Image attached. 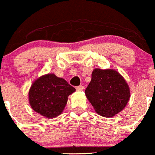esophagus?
I'll use <instances>...</instances> for the list:
<instances>
[{
  "mask_svg": "<svg viewBox=\"0 0 155 155\" xmlns=\"http://www.w3.org/2000/svg\"><path fill=\"white\" fill-rule=\"evenodd\" d=\"M83 89H84V87L82 86V85H80V86H78L76 87V90H77V91H83Z\"/></svg>",
  "mask_w": 155,
  "mask_h": 155,
  "instance_id": "obj_1",
  "label": "esophagus"
}]
</instances>
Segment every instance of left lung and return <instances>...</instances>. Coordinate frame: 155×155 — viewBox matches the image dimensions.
<instances>
[{"label": "left lung", "instance_id": "obj_1", "mask_svg": "<svg viewBox=\"0 0 155 155\" xmlns=\"http://www.w3.org/2000/svg\"><path fill=\"white\" fill-rule=\"evenodd\" d=\"M85 94L99 115L112 117L125 108L130 98V90L116 71L96 68Z\"/></svg>", "mask_w": 155, "mask_h": 155}]
</instances>
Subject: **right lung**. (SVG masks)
<instances>
[{"instance_id": "1", "label": "right lung", "mask_w": 155, "mask_h": 155, "mask_svg": "<svg viewBox=\"0 0 155 155\" xmlns=\"http://www.w3.org/2000/svg\"><path fill=\"white\" fill-rule=\"evenodd\" d=\"M74 91V87L54 74L42 75L29 89V104L35 112L51 119L62 113L68 97Z\"/></svg>"}]
</instances>
